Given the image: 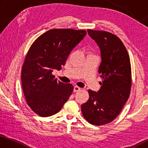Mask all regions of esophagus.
Instances as JSON below:
<instances>
[{
    "mask_svg": "<svg viewBox=\"0 0 148 148\" xmlns=\"http://www.w3.org/2000/svg\"><path fill=\"white\" fill-rule=\"evenodd\" d=\"M81 90V88H79V86H75L74 87L73 92H77L80 91V90Z\"/></svg>",
    "mask_w": 148,
    "mask_h": 148,
    "instance_id": "obj_1",
    "label": "esophagus"
}]
</instances>
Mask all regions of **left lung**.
<instances>
[{
	"instance_id": "8db88e82",
	"label": "left lung",
	"mask_w": 148,
	"mask_h": 148,
	"mask_svg": "<svg viewBox=\"0 0 148 148\" xmlns=\"http://www.w3.org/2000/svg\"><path fill=\"white\" fill-rule=\"evenodd\" d=\"M99 47L102 82L97 92L88 90L89 99L81 105L84 118L94 125L112 121L128 100L131 89L130 58L125 45L116 35L107 31L87 30Z\"/></svg>"
}]
</instances>
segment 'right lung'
I'll return each instance as SVG.
<instances>
[{
	"label": "right lung",
	"instance_id": "add662e5",
	"mask_svg": "<svg viewBox=\"0 0 148 148\" xmlns=\"http://www.w3.org/2000/svg\"><path fill=\"white\" fill-rule=\"evenodd\" d=\"M86 34L84 30L51 29L36 39L26 55L21 70L23 93L28 105L41 117L58 112L73 91L71 84L54 79L69 53Z\"/></svg>",
	"mask_w": 148,
	"mask_h": 148
}]
</instances>
